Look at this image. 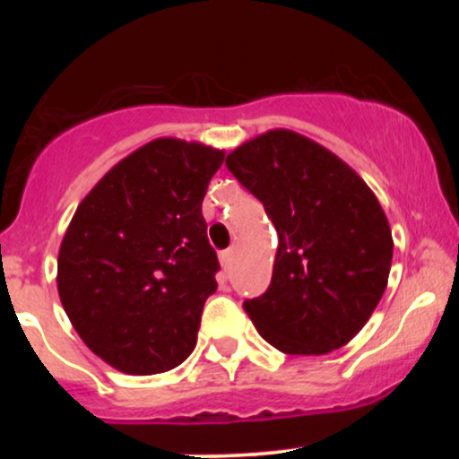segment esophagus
<instances>
[{"label":"esophagus","mask_w":459,"mask_h":459,"mask_svg":"<svg viewBox=\"0 0 459 459\" xmlns=\"http://www.w3.org/2000/svg\"><path fill=\"white\" fill-rule=\"evenodd\" d=\"M233 256H235L233 250H222V252H220V263H222V267H224L226 272H229L230 267H233Z\"/></svg>","instance_id":"34e87169"}]
</instances>
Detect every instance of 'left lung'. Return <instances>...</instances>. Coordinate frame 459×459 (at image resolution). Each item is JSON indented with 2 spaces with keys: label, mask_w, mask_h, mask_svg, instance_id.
<instances>
[{
  "label": "left lung",
  "mask_w": 459,
  "mask_h": 459,
  "mask_svg": "<svg viewBox=\"0 0 459 459\" xmlns=\"http://www.w3.org/2000/svg\"><path fill=\"white\" fill-rule=\"evenodd\" d=\"M226 168L278 233L270 289L244 302L255 328L284 354L350 343L391 272L393 235L376 194L334 152L289 129L244 142Z\"/></svg>",
  "instance_id": "1"
}]
</instances>
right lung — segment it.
<instances>
[{"instance_id":"add662e5","label":"right lung","mask_w":459,"mask_h":459,"mask_svg":"<svg viewBox=\"0 0 459 459\" xmlns=\"http://www.w3.org/2000/svg\"><path fill=\"white\" fill-rule=\"evenodd\" d=\"M224 151L160 138L120 160L79 203L57 255L73 328L129 376L181 365L215 293L203 198Z\"/></svg>"}]
</instances>
